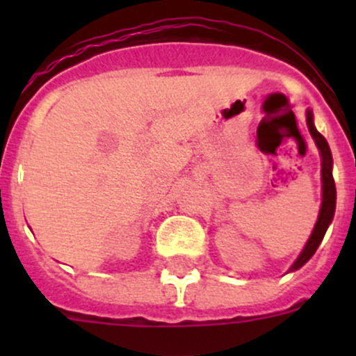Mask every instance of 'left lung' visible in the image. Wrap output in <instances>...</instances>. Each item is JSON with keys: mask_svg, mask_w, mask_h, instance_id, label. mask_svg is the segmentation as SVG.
<instances>
[{"mask_svg": "<svg viewBox=\"0 0 356 356\" xmlns=\"http://www.w3.org/2000/svg\"><path fill=\"white\" fill-rule=\"evenodd\" d=\"M307 125L308 131H310L312 138H314L315 145H317L318 153H321V160H322V204H321V211H318V218L315 222V227L312 231L310 238H308L307 245H305L303 250H301L300 257L294 260V264L291 265L288 272H294L298 268L303 267L314 253L317 251L318 245L324 239L325 231L331 225L332 218H334V211H336V184H334V177H332V153L331 148H329L327 141H325L324 136L315 129L314 124V111L310 108L307 110Z\"/></svg>", "mask_w": 356, "mask_h": 356, "instance_id": "left-lung-1", "label": "left lung"}]
</instances>
